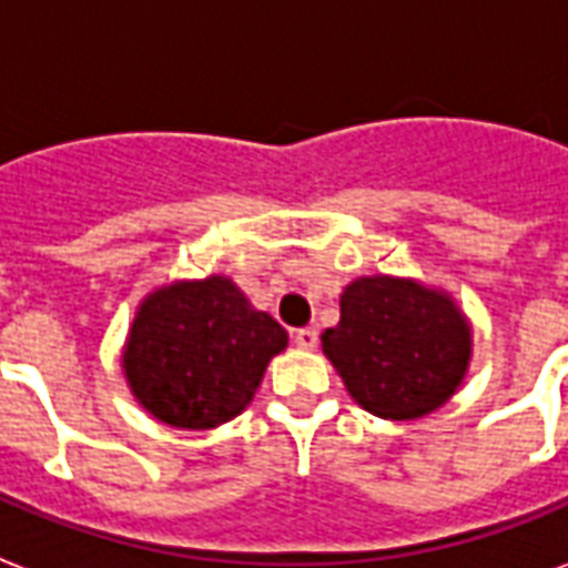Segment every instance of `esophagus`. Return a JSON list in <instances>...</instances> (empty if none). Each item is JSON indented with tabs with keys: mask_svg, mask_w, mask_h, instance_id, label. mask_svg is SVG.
I'll return each instance as SVG.
<instances>
[{
	"mask_svg": "<svg viewBox=\"0 0 568 568\" xmlns=\"http://www.w3.org/2000/svg\"><path fill=\"white\" fill-rule=\"evenodd\" d=\"M295 346L297 348H316L318 346V331L316 327H297L295 331Z\"/></svg>",
	"mask_w": 568,
	"mask_h": 568,
	"instance_id": "esophagus-1",
	"label": "esophagus"
}]
</instances>
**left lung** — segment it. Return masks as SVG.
Instances as JSON below:
<instances>
[{
	"label": "left lung",
	"mask_w": 568,
	"mask_h": 568,
	"mask_svg": "<svg viewBox=\"0 0 568 568\" xmlns=\"http://www.w3.org/2000/svg\"><path fill=\"white\" fill-rule=\"evenodd\" d=\"M352 400L390 422L436 413L460 388L473 325L455 297L406 276H358L339 295V322L322 334Z\"/></svg>",
	"instance_id": "8db88e82"
}]
</instances>
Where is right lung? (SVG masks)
I'll list each match as a JSON object with an SVG mask.
<instances>
[{
	"label": "right lung",
	"mask_w": 568,
	"mask_h": 568,
	"mask_svg": "<svg viewBox=\"0 0 568 568\" xmlns=\"http://www.w3.org/2000/svg\"><path fill=\"white\" fill-rule=\"evenodd\" d=\"M288 346L283 325L246 301L229 276L178 280L141 301L123 346L134 400L180 430H210L241 415L273 355Z\"/></svg>",
	"instance_id": "add662e5"
}]
</instances>
